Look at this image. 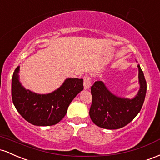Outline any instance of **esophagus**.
<instances>
[{
	"mask_svg": "<svg viewBox=\"0 0 160 160\" xmlns=\"http://www.w3.org/2000/svg\"><path fill=\"white\" fill-rule=\"evenodd\" d=\"M91 78L88 75H86L84 77V88L85 90H88L91 87Z\"/></svg>",
	"mask_w": 160,
	"mask_h": 160,
	"instance_id": "esophagus-1",
	"label": "esophagus"
}]
</instances>
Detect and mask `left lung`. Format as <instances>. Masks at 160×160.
<instances>
[{
  "instance_id": "left-lung-1",
  "label": "left lung",
  "mask_w": 160,
  "mask_h": 160,
  "mask_svg": "<svg viewBox=\"0 0 160 160\" xmlns=\"http://www.w3.org/2000/svg\"><path fill=\"white\" fill-rule=\"evenodd\" d=\"M138 67L140 88L132 99L113 94L101 81L91 86L89 115L95 125L106 129H118L128 125L139 113L146 96L147 82L141 66Z\"/></svg>"
}]
</instances>
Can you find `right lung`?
Masks as SVG:
<instances>
[{
    "mask_svg": "<svg viewBox=\"0 0 160 160\" xmlns=\"http://www.w3.org/2000/svg\"><path fill=\"white\" fill-rule=\"evenodd\" d=\"M19 66L12 74V103L27 122L38 126H50L61 121L69 104L84 88L82 78H68L53 92L37 94L23 87L19 82Z\"/></svg>",
    "mask_w": 160,
    "mask_h": 160,
    "instance_id": "1",
    "label": "right lung"
}]
</instances>
